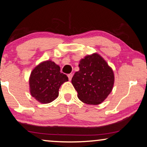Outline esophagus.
<instances>
[{
  "instance_id": "1",
  "label": "esophagus",
  "mask_w": 147,
  "mask_h": 147,
  "mask_svg": "<svg viewBox=\"0 0 147 147\" xmlns=\"http://www.w3.org/2000/svg\"><path fill=\"white\" fill-rule=\"evenodd\" d=\"M73 74H68V77H69V80H71L72 78H73Z\"/></svg>"
}]
</instances>
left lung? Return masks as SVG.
Listing matches in <instances>:
<instances>
[{
  "label": "left lung",
  "mask_w": 147,
  "mask_h": 147,
  "mask_svg": "<svg viewBox=\"0 0 147 147\" xmlns=\"http://www.w3.org/2000/svg\"><path fill=\"white\" fill-rule=\"evenodd\" d=\"M78 67L79 71L71 80L78 98L86 104H100L112 91L115 78L113 70L96 53L82 59Z\"/></svg>",
  "instance_id": "left-lung-1"
}]
</instances>
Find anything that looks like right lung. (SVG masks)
Instances as JSON below:
<instances>
[{
	"mask_svg": "<svg viewBox=\"0 0 147 147\" xmlns=\"http://www.w3.org/2000/svg\"><path fill=\"white\" fill-rule=\"evenodd\" d=\"M60 71L59 66L51 61L43 62L35 67L29 78L32 97L46 104L55 100L59 96L60 86L69 80L68 76Z\"/></svg>",
	"mask_w": 147,
	"mask_h": 147,
	"instance_id": "obj_1",
	"label": "right lung"
}]
</instances>
